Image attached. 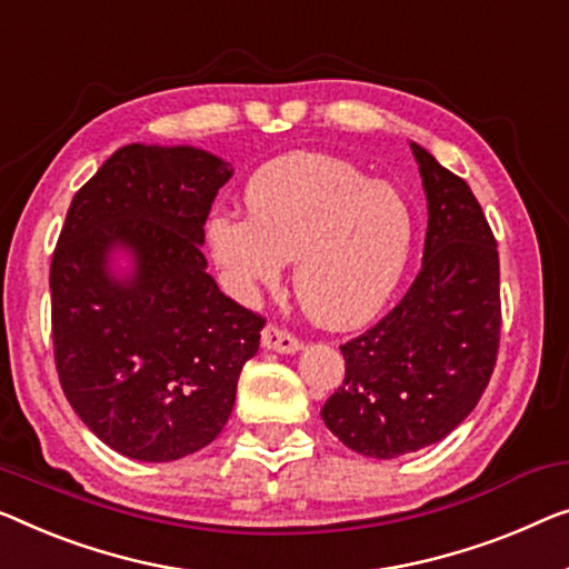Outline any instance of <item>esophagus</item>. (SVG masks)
Wrapping results in <instances>:
<instances>
[{
  "label": "esophagus",
  "mask_w": 569,
  "mask_h": 569,
  "mask_svg": "<svg viewBox=\"0 0 569 569\" xmlns=\"http://www.w3.org/2000/svg\"><path fill=\"white\" fill-rule=\"evenodd\" d=\"M262 347L266 350L281 352V355H293L301 350V339L288 332V329L278 327V325H268L262 329Z\"/></svg>",
  "instance_id": "obj_1"
}]
</instances>
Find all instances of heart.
<instances>
[{
  "label": "heart",
  "instance_id": "b5f03b06",
  "mask_svg": "<svg viewBox=\"0 0 569 569\" xmlns=\"http://www.w3.org/2000/svg\"><path fill=\"white\" fill-rule=\"evenodd\" d=\"M248 217L217 214L207 242L240 296L281 281L296 260L301 309L347 329L386 307L411 252L409 203L345 160L291 152L262 166L244 189Z\"/></svg>",
  "mask_w": 569,
  "mask_h": 569
}]
</instances>
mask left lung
Wrapping results in <instances>:
<instances>
[{"label": "left lung", "mask_w": 569, "mask_h": 569, "mask_svg": "<svg viewBox=\"0 0 569 569\" xmlns=\"http://www.w3.org/2000/svg\"><path fill=\"white\" fill-rule=\"evenodd\" d=\"M427 191L417 281L396 307L339 350L345 380L321 409L355 452L393 460L445 439L478 406L501 342L498 244L460 176L411 142Z\"/></svg>", "instance_id": "left-lung-1"}]
</instances>
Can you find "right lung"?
<instances>
[{"label":"right lung","instance_id":"obj_1","mask_svg":"<svg viewBox=\"0 0 569 569\" xmlns=\"http://www.w3.org/2000/svg\"><path fill=\"white\" fill-rule=\"evenodd\" d=\"M232 166L207 150L124 146L76 191L50 260L61 388L130 460L171 462L214 442L266 319L207 273L203 224ZM114 249L133 273L108 268Z\"/></svg>","mask_w":569,"mask_h":569}]
</instances>
